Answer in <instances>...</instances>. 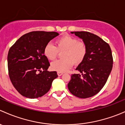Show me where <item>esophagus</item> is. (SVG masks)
<instances>
[{"mask_svg":"<svg viewBox=\"0 0 125 125\" xmlns=\"http://www.w3.org/2000/svg\"><path fill=\"white\" fill-rule=\"evenodd\" d=\"M62 74H63L62 73H60V72H57V75H59V76H61Z\"/></svg>","mask_w":125,"mask_h":125,"instance_id":"34e87169","label":"esophagus"}]
</instances>
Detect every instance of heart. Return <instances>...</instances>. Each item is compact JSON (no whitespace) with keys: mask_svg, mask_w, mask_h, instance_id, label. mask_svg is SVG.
Listing matches in <instances>:
<instances>
[{"mask_svg":"<svg viewBox=\"0 0 125 125\" xmlns=\"http://www.w3.org/2000/svg\"><path fill=\"white\" fill-rule=\"evenodd\" d=\"M55 46L51 43L45 45L43 50L44 55L50 60H54L58 54V51H63L62 57L63 59L51 63L52 70L64 73L69 70L75 64L83 62L86 57L87 49L85 43L78 41L76 38L69 35H65L55 41Z\"/></svg>","mask_w":125,"mask_h":125,"instance_id":"b5f03b06","label":"heart"}]
</instances>
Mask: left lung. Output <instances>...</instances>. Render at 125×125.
Returning <instances> with one entry per match:
<instances>
[{
	"instance_id": "obj_1",
	"label": "left lung",
	"mask_w": 125,
	"mask_h": 125,
	"mask_svg": "<svg viewBox=\"0 0 125 125\" xmlns=\"http://www.w3.org/2000/svg\"><path fill=\"white\" fill-rule=\"evenodd\" d=\"M82 39L86 46V57L71 75L68 88L72 94L86 99L97 94L106 82L113 68V59L109 45L99 36L86 31L71 32Z\"/></svg>"
}]
</instances>
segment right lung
I'll return each instance as SVG.
<instances>
[{
    "label": "right lung",
    "instance_id": "add662e5",
    "mask_svg": "<svg viewBox=\"0 0 125 125\" xmlns=\"http://www.w3.org/2000/svg\"><path fill=\"white\" fill-rule=\"evenodd\" d=\"M59 36L56 32L32 31L20 37L8 54L9 76L16 90L29 99L45 95L58 77L48 71L50 64L43 53L45 45Z\"/></svg>",
    "mask_w": 125,
    "mask_h": 125
}]
</instances>
